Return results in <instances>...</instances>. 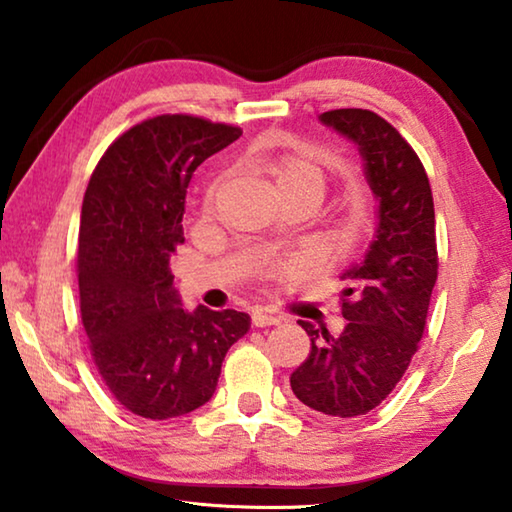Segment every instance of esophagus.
I'll list each match as a JSON object with an SVG mask.
<instances>
[{"label": "esophagus", "mask_w": 512, "mask_h": 512, "mask_svg": "<svg viewBox=\"0 0 512 512\" xmlns=\"http://www.w3.org/2000/svg\"><path fill=\"white\" fill-rule=\"evenodd\" d=\"M277 323H280V318H277V316L266 314V311H262V309L253 311V325L255 327H268V325H277Z\"/></svg>", "instance_id": "34e87169"}]
</instances>
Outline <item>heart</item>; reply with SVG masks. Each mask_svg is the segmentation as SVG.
Returning a JSON list of instances; mask_svg holds the SVG:
<instances>
[{
	"mask_svg": "<svg viewBox=\"0 0 512 512\" xmlns=\"http://www.w3.org/2000/svg\"><path fill=\"white\" fill-rule=\"evenodd\" d=\"M271 171L275 176L277 189L280 194L287 192H311L318 201L325 192V173L320 171L318 164H314L300 155H280L271 162Z\"/></svg>",
	"mask_w": 512,
	"mask_h": 512,
	"instance_id": "1",
	"label": "heart"
}]
</instances>
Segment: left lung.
I'll return each instance as SVG.
<instances>
[{"label": "left lung", "mask_w": 512, "mask_h": 512, "mask_svg": "<svg viewBox=\"0 0 512 512\" xmlns=\"http://www.w3.org/2000/svg\"><path fill=\"white\" fill-rule=\"evenodd\" d=\"M320 121L359 146L379 225L363 262L343 273L341 336L300 320L311 350L293 370L291 391L329 418H359L393 393L418 352L438 277L436 214L418 153L384 117L341 108Z\"/></svg>", "instance_id": "obj_1"}]
</instances>
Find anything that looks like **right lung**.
I'll return each instance as SVG.
<instances>
[{
	"instance_id": "obj_1",
	"label": "right lung",
	"mask_w": 512,
	"mask_h": 512,
	"mask_svg": "<svg viewBox=\"0 0 512 512\" xmlns=\"http://www.w3.org/2000/svg\"><path fill=\"white\" fill-rule=\"evenodd\" d=\"M241 128L194 115H158L103 153L83 196L81 320L103 384L126 411L169 420L210 402L244 311L183 309L169 259L183 244L192 173L239 140Z\"/></svg>"
}]
</instances>
